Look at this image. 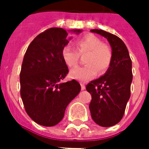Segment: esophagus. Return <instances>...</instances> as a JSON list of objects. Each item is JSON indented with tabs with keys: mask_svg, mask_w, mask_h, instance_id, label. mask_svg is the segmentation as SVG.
I'll return each instance as SVG.
<instances>
[{
	"mask_svg": "<svg viewBox=\"0 0 149 149\" xmlns=\"http://www.w3.org/2000/svg\"><path fill=\"white\" fill-rule=\"evenodd\" d=\"M81 87L82 90H84L85 89V85L84 84H81Z\"/></svg>",
	"mask_w": 149,
	"mask_h": 149,
	"instance_id": "34e87169",
	"label": "esophagus"
}]
</instances>
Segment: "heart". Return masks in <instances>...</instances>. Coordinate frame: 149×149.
I'll use <instances>...</instances> for the list:
<instances>
[{"instance_id": "heart-1", "label": "heart", "mask_w": 149, "mask_h": 149, "mask_svg": "<svg viewBox=\"0 0 149 149\" xmlns=\"http://www.w3.org/2000/svg\"><path fill=\"white\" fill-rule=\"evenodd\" d=\"M76 45L79 52L70 46L62 50V58L69 68L78 65L81 55L87 54L85 63L87 65L78 67L69 72L70 77L81 81H86L96 77L97 72L103 74L109 68L112 60V50L108 45L104 44L99 37L93 34H88L78 39Z\"/></svg>"}]
</instances>
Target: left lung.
<instances>
[{"label": "left lung", "mask_w": 149, "mask_h": 149, "mask_svg": "<svg viewBox=\"0 0 149 149\" xmlns=\"http://www.w3.org/2000/svg\"><path fill=\"white\" fill-rule=\"evenodd\" d=\"M92 33L105 37L112 48V60L106 72L86 85L92 96V118L102 127H111L121 120L131 95L132 61L128 49L117 36L101 29Z\"/></svg>", "instance_id": "obj_1"}]
</instances>
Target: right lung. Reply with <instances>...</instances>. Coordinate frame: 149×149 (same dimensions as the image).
I'll use <instances>...</instances> for the list:
<instances>
[{"instance_id":"obj_1","label":"right lung","mask_w":149,"mask_h":149,"mask_svg":"<svg viewBox=\"0 0 149 149\" xmlns=\"http://www.w3.org/2000/svg\"><path fill=\"white\" fill-rule=\"evenodd\" d=\"M70 32L79 34L81 29ZM68 33L51 28L40 33L28 47L21 73V97L30 118L51 127L61 120L68 104L81 92L77 81H61L68 74L62 50L69 42Z\"/></svg>"}]
</instances>
